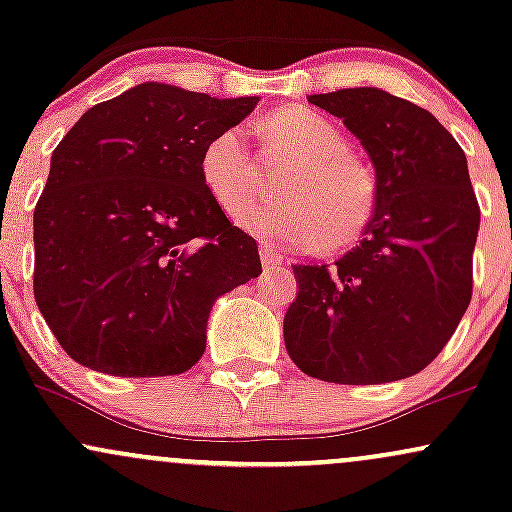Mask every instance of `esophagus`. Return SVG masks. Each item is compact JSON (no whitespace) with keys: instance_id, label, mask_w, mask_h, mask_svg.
Returning a JSON list of instances; mask_svg holds the SVG:
<instances>
[{"instance_id":"esophagus-1","label":"esophagus","mask_w":512,"mask_h":512,"mask_svg":"<svg viewBox=\"0 0 512 512\" xmlns=\"http://www.w3.org/2000/svg\"><path fill=\"white\" fill-rule=\"evenodd\" d=\"M260 260L264 264V269H267V272H272L274 267H279V264L284 262V255H281L279 250L269 248V245H260Z\"/></svg>"}]
</instances>
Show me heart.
I'll return each mask as SVG.
<instances>
[{
  "mask_svg": "<svg viewBox=\"0 0 512 512\" xmlns=\"http://www.w3.org/2000/svg\"><path fill=\"white\" fill-rule=\"evenodd\" d=\"M269 161L289 158L281 173V199L255 204L243 214L245 231L269 243L332 252L361 240L378 209V182L349 154L334 122L308 108H281L257 127ZM204 187L223 214L238 216L260 187V166L238 129L214 137L199 161Z\"/></svg>",
  "mask_w": 512,
  "mask_h": 512,
  "instance_id": "obj_1",
  "label": "heart"
}]
</instances>
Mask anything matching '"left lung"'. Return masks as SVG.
<instances>
[{"instance_id":"left-lung-1","label":"left lung","mask_w":512,"mask_h":512,"mask_svg":"<svg viewBox=\"0 0 512 512\" xmlns=\"http://www.w3.org/2000/svg\"><path fill=\"white\" fill-rule=\"evenodd\" d=\"M361 139L378 209L334 264H296L284 342L305 375L380 385L424 370L472 301L479 202L462 146L419 105L380 88L308 98Z\"/></svg>"}]
</instances>
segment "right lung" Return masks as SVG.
<instances>
[{
  "label": "right lung",
  "mask_w": 512,
  "mask_h": 512,
  "mask_svg": "<svg viewBox=\"0 0 512 512\" xmlns=\"http://www.w3.org/2000/svg\"><path fill=\"white\" fill-rule=\"evenodd\" d=\"M257 98L139 84L93 105L52 151L33 211V293L81 366L120 378L190 370L211 305L262 274L199 161Z\"/></svg>",
  "instance_id": "obj_1"
}]
</instances>
